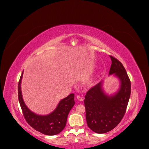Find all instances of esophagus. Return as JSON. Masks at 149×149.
<instances>
[{
  "label": "esophagus",
  "instance_id": "1",
  "mask_svg": "<svg viewBox=\"0 0 149 149\" xmlns=\"http://www.w3.org/2000/svg\"><path fill=\"white\" fill-rule=\"evenodd\" d=\"M77 98V100H79V101H83L84 100L83 97H81L80 96V95H78Z\"/></svg>",
  "mask_w": 149,
  "mask_h": 149
}]
</instances>
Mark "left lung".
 Instances as JSON below:
<instances>
[{
    "instance_id": "1",
    "label": "left lung",
    "mask_w": 149,
    "mask_h": 149,
    "mask_svg": "<svg viewBox=\"0 0 149 149\" xmlns=\"http://www.w3.org/2000/svg\"><path fill=\"white\" fill-rule=\"evenodd\" d=\"M112 64L109 75L120 81L117 91L108 95L103 89L102 81L89 89L85 95L84 103L88 126L97 134H104L114 129L126 112L130 96L129 78L121 63L110 56Z\"/></svg>"
}]
</instances>
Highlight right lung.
Masks as SVG:
<instances>
[{
	"label": "right lung",
	"instance_id": "obj_1",
	"mask_svg": "<svg viewBox=\"0 0 149 149\" xmlns=\"http://www.w3.org/2000/svg\"><path fill=\"white\" fill-rule=\"evenodd\" d=\"M23 74V71L18 84V98L26 121L33 128L44 135L58 134L65 127L69 112L75 104L74 94L70 93L60 100L55 110L48 115H41L35 113L26 106L22 97L21 83Z\"/></svg>",
	"mask_w": 149,
	"mask_h": 149
}]
</instances>
